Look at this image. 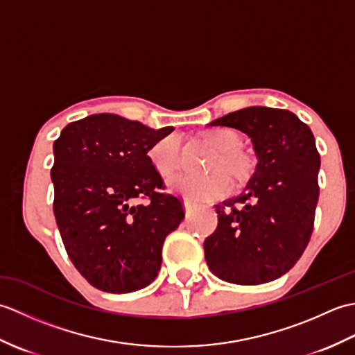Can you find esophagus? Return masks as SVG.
Masks as SVG:
<instances>
[{
    "label": "esophagus",
    "mask_w": 355,
    "mask_h": 355,
    "mask_svg": "<svg viewBox=\"0 0 355 355\" xmlns=\"http://www.w3.org/2000/svg\"><path fill=\"white\" fill-rule=\"evenodd\" d=\"M195 209V205H193V202H191V201H184V210H186V214H191L192 212V210Z\"/></svg>",
    "instance_id": "34e87169"
}]
</instances>
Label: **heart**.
I'll return each mask as SVG.
<instances>
[{
	"instance_id": "b5f03b06",
	"label": "heart",
	"mask_w": 355,
	"mask_h": 355,
	"mask_svg": "<svg viewBox=\"0 0 355 355\" xmlns=\"http://www.w3.org/2000/svg\"><path fill=\"white\" fill-rule=\"evenodd\" d=\"M200 140L210 149L216 150L209 171V177L198 178L180 175L169 182V189L182 197L206 202L220 200L230 191V176L236 186H247L256 177L259 158L254 149L239 145L241 135L232 128H209L200 134ZM148 160L162 178H169L182 166L180 139L177 134H169L158 139L148 149ZM225 173H229L227 178Z\"/></svg>"
}]
</instances>
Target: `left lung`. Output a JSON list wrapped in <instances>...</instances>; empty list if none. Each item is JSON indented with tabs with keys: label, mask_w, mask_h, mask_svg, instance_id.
I'll use <instances>...</instances> for the list:
<instances>
[{
	"label": "left lung",
	"mask_w": 355,
	"mask_h": 355,
	"mask_svg": "<svg viewBox=\"0 0 355 355\" xmlns=\"http://www.w3.org/2000/svg\"><path fill=\"white\" fill-rule=\"evenodd\" d=\"M252 139L256 177L216 206L218 227L205 241L210 271L225 282L259 285L285 275L310 243L319 200L320 155L310 126L288 110L248 107L209 123Z\"/></svg>",
	"instance_id": "8db88e82"
}]
</instances>
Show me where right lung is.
<instances>
[{"mask_svg": "<svg viewBox=\"0 0 355 355\" xmlns=\"http://www.w3.org/2000/svg\"><path fill=\"white\" fill-rule=\"evenodd\" d=\"M117 114L67 125L53 143L56 224L74 267L96 288L132 293L154 281L166 236L183 221L182 200L163 193L148 149L172 132ZM146 198V203L138 200Z\"/></svg>", "mask_w": 355, "mask_h": 355, "instance_id": "right-lung-1", "label": "right lung"}]
</instances>
